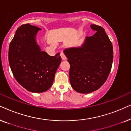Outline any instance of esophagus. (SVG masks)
<instances>
[{"label": "esophagus", "mask_w": 131, "mask_h": 131, "mask_svg": "<svg viewBox=\"0 0 131 131\" xmlns=\"http://www.w3.org/2000/svg\"><path fill=\"white\" fill-rule=\"evenodd\" d=\"M60 55H61V58H62V60H66V55H65V53H64L63 51H62L61 52Z\"/></svg>", "instance_id": "34e87169"}]
</instances>
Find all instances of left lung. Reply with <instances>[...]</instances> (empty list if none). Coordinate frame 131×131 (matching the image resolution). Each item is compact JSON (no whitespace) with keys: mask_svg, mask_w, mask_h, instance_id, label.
Masks as SVG:
<instances>
[{"mask_svg":"<svg viewBox=\"0 0 131 131\" xmlns=\"http://www.w3.org/2000/svg\"><path fill=\"white\" fill-rule=\"evenodd\" d=\"M96 31L86 37L82 47L66 49V56L70 68L69 78L76 92L88 94L97 90L105 83L113 60L112 43L101 26L91 25Z\"/></svg>","mask_w":131,"mask_h":131,"instance_id":"8db88e82","label":"left lung"}]
</instances>
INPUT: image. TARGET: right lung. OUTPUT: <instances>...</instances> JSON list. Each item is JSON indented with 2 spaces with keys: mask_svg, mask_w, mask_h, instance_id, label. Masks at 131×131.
Here are the masks:
<instances>
[{
  "mask_svg": "<svg viewBox=\"0 0 131 131\" xmlns=\"http://www.w3.org/2000/svg\"><path fill=\"white\" fill-rule=\"evenodd\" d=\"M36 26L23 24L18 28L9 47L10 69L19 84L32 92L48 90L61 61L60 53L50 56L36 42L39 30Z\"/></svg>",
  "mask_w": 131,
  "mask_h": 131,
  "instance_id": "1",
  "label": "right lung"
}]
</instances>
